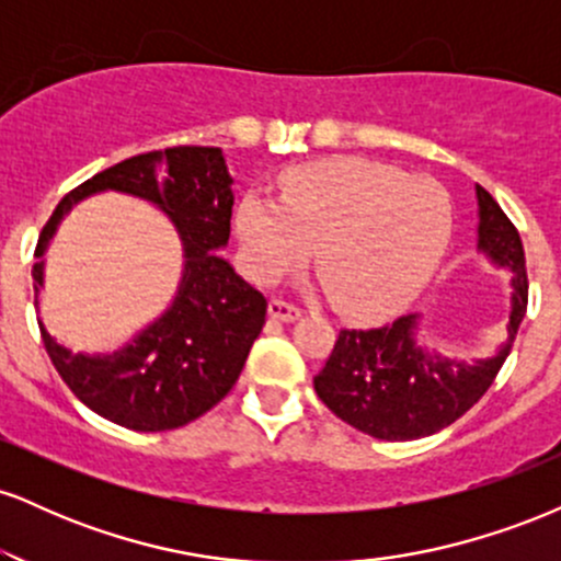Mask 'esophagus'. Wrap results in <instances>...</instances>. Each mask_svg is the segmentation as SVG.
Wrapping results in <instances>:
<instances>
[{
    "label": "esophagus",
    "instance_id": "esophagus-1",
    "mask_svg": "<svg viewBox=\"0 0 561 561\" xmlns=\"http://www.w3.org/2000/svg\"><path fill=\"white\" fill-rule=\"evenodd\" d=\"M268 317L276 321H295V319H300V308L293 306V302L276 298L268 302Z\"/></svg>",
    "mask_w": 561,
    "mask_h": 561
}]
</instances>
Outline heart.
<instances>
[{
	"instance_id": "heart-1",
	"label": "heart",
	"mask_w": 561,
	"mask_h": 561,
	"mask_svg": "<svg viewBox=\"0 0 561 561\" xmlns=\"http://www.w3.org/2000/svg\"><path fill=\"white\" fill-rule=\"evenodd\" d=\"M244 268L263 285L311 255L347 317L403 308L446 255L454 199L427 176L366 158H327L279 179V205L244 195L234 216Z\"/></svg>"
}]
</instances>
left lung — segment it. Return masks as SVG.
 I'll list each match as a JSON object with an SVG mask.
<instances>
[{
	"label": "left lung",
	"mask_w": 561,
	"mask_h": 561,
	"mask_svg": "<svg viewBox=\"0 0 561 561\" xmlns=\"http://www.w3.org/2000/svg\"><path fill=\"white\" fill-rule=\"evenodd\" d=\"M478 250L493 266L512 272V313L506 343L488 358L440 356L424 351L420 313L377 330H340L313 390L334 416L377 437L416 440L465 416L491 388L504 366L527 311V272L519 231L501 205L478 184Z\"/></svg>",
	"instance_id": "left-lung-1"
}]
</instances>
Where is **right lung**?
<instances>
[{
  "mask_svg": "<svg viewBox=\"0 0 561 561\" xmlns=\"http://www.w3.org/2000/svg\"><path fill=\"white\" fill-rule=\"evenodd\" d=\"M231 182L218 147H169L87 179L49 216L31 272L36 308L49 240L83 197L113 190L147 199L182 240L184 272L173 302L118 351L73 353L38 321L57 375L94 414L137 433H163L195 422L234 388L266 324V298L216 253L229 242Z\"/></svg>",
  "mask_w": 561,
  "mask_h": 561,
  "instance_id": "right-lung-1",
  "label": "right lung"
}]
</instances>
